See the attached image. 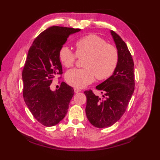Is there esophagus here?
I'll use <instances>...</instances> for the list:
<instances>
[{
	"label": "esophagus",
	"mask_w": 160,
	"mask_h": 160,
	"mask_svg": "<svg viewBox=\"0 0 160 160\" xmlns=\"http://www.w3.org/2000/svg\"><path fill=\"white\" fill-rule=\"evenodd\" d=\"M80 91H81V89H78V88H74V92L76 93H78V92H80Z\"/></svg>",
	"instance_id": "obj_1"
}]
</instances>
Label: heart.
<instances>
[{
	"label": "heart",
	"instance_id": "b5f03b06",
	"mask_svg": "<svg viewBox=\"0 0 160 160\" xmlns=\"http://www.w3.org/2000/svg\"><path fill=\"white\" fill-rule=\"evenodd\" d=\"M76 53L69 47L62 46L59 51V60L65 67H72L77 57L87 56L84 69L68 71L65 79L71 86L81 88L92 83L96 77L98 80L109 78L116 69L119 54L116 47L107 44L106 40L95 34L78 39L75 44Z\"/></svg>",
	"mask_w": 160,
	"mask_h": 160
}]
</instances>
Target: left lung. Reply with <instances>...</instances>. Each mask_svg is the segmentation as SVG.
Segmentation results:
<instances>
[{"label": "left lung", "mask_w": 160, "mask_h": 160, "mask_svg": "<svg viewBox=\"0 0 160 160\" xmlns=\"http://www.w3.org/2000/svg\"><path fill=\"white\" fill-rule=\"evenodd\" d=\"M111 33L119 54L116 69L113 75L96 89L102 98L91 90L84 91L87 97L86 115L90 123L97 128L109 127L125 113L135 89L134 63L126 43L113 31Z\"/></svg>", "instance_id": "left-lung-1"}]
</instances>
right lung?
Listing matches in <instances>:
<instances>
[{
  "label": "right lung",
  "mask_w": 160,
  "mask_h": 160,
  "mask_svg": "<svg viewBox=\"0 0 160 160\" xmlns=\"http://www.w3.org/2000/svg\"><path fill=\"white\" fill-rule=\"evenodd\" d=\"M80 29L53 26L40 33L29 49L24 66L23 98L33 116L45 127L58 124L65 116L74 94L71 87L62 82L52 91L53 78L62 75L59 51L72 33Z\"/></svg>",
  "instance_id": "1"
}]
</instances>
